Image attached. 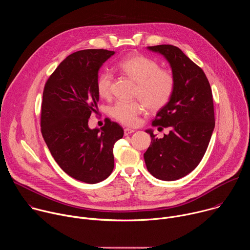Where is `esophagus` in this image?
I'll return each instance as SVG.
<instances>
[{
    "label": "esophagus",
    "mask_w": 250,
    "mask_h": 250,
    "mask_svg": "<svg viewBox=\"0 0 250 250\" xmlns=\"http://www.w3.org/2000/svg\"><path fill=\"white\" fill-rule=\"evenodd\" d=\"M124 132H125V135H129V134H131L132 132H134V130H133L132 128H125Z\"/></svg>",
    "instance_id": "obj_1"
}]
</instances>
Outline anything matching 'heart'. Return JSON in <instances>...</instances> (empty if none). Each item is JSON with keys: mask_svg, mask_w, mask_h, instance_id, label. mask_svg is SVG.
<instances>
[{"mask_svg": "<svg viewBox=\"0 0 250 250\" xmlns=\"http://www.w3.org/2000/svg\"><path fill=\"white\" fill-rule=\"evenodd\" d=\"M118 67L137 83L135 95L150 111L161 110L171 100L175 90V78L170 71L160 69L155 60L141 54H132L121 60ZM112 81L113 76L108 71H103L98 75L96 87L101 98H110ZM142 111L144 104L140 102L119 101L110 109V114L125 125H134Z\"/></svg>", "mask_w": 250, "mask_h": 250, "instance_id": "b5f03b06", "label": "heart"}]
</instances>
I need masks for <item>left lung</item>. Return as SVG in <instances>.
I'll list each match as a JSON object with an SVG mask.
<instances>
[{
	"label": "left lung",
	"instance_id": "left-lung-1",
	"mask_svg": "<svg viewBox=\"0 0 250 250\" xmlns=\"http://www.w3.org/2000/svg\"><path fill=\"white\" fill-rule=\"evenodd\" d=\"M147 49L162 54L169 62L175 90L152 122L153 126L168 127L170 131L158 139L152 129L146 130L151 144L145 161L157 179L175 181L192 172L208 148L215 128L211 89L204 71L180 48L161 44Z\"/></svg>",
	"mask_w": 250,
	"mask_h": 250
}]
</instances>
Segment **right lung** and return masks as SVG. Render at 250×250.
Here are the masks:
<instances>
[{
    "label": "right lung",
    "instance_id": "obj_1",
    "mask_svg": "<svg viewBox=\"0 0 250 250\" xmlns=\"http://www.w3.org/2000/svg\"><path fill=\"white\" fill-rule=\"evenodd\" d=\"M115 54L105 49H86L67 56L45 83L42 104V133L60 168L76 180L95 184L114 169V146L123 127L106 119L91 129L98 110L96 81L101 66Z\"/></svg>",
    "mask_w": 250,
    "mask_h": 250
}]
</instances>
